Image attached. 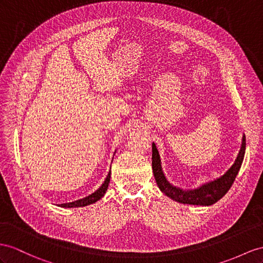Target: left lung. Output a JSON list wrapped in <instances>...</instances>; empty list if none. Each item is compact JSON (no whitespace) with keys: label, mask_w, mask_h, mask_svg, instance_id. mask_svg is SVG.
Instances as JSON below:
<instances>
[{"label":"left lung","mask_w":263,"mask_h":263,"mask_svg":"<svg viewBox=\"0 0 263 263\" xmlns=\"http://www.w3.org/2000/svg\"><path fill=\"white\" fill-rule=\"evenodd\" d=\"M246 152V137H243V141H242V146L239 152V156L235 160V163L231 166V169L229 170L224 176L217 179L215 181H212L210 183H206L202 185L199 189L184 191L181 190L179 187H176L171 185L167 182L164 174L161 169V162L159 152L157 150V146L154 143H152V169L153 174L156 177L157 184L160 187V190L162 191L167 197L171 198L172 200H176L180 203L185 204H197V205H211L215 202L219 201L224 194L229 191V189L232 186L235 178L238 176V172L241 167L242 161L245 158Z\"/></svg>","instance_id":"left-lung-1"}]
</instances>
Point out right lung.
I'll return each instance as SVG.
<instances>
[{"mask_svg":"<svg viewBox=\"0 0 263 263\" xmlns=\"http://www.w3.org/2000/svg\"><path fill=\"white\" fill-rule=\"evenodd\" d=\"M110 178H111V173L107 174L104 183L100 186V189L97 190L94 193H92L91 196L86 197L84 199L78 200V201L70 202V203H63L60 206H62V208H80V206H85V205L94 203V202H97L98 200H100L101 198L104 196V193L107 190V186H109V183H110Z\"/></svg>","mask_w":263,"mask_h":263,"instance_id":"obj_1","label":"right lung"}]
</instances>
